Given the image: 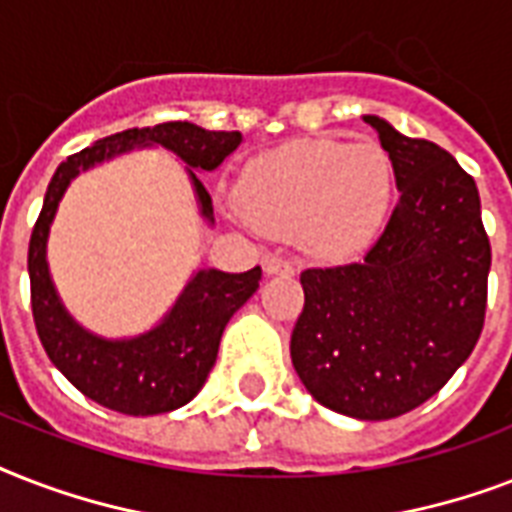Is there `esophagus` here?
Returning a JSON list of instances; mask_svg holds the SVG:
<instances>
[{
  "instance_id": "esophagus-1",
  "label": "esophagus",
  "mask_w": 512,
  "mask_h": 512,
  "mask_svg": "<svg viewBox=\"0 0 512 512\" xmlns=\"http://www.w3.org/2000/svg\"><path fill=\"white\" fill-rule=\"evenodd\" d=\"M263 271L268 276H276V273H295V263H289L287 257H265L263 260Z\"/></svg>"
}]
</instances>
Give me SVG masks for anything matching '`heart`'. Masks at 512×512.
Listing matches in <instances>:
<instances>
[{
    "mask_svg": "<svg viewBox=\"0 0 512 512\" xmlns=\"http://www.w3.org/2000/svg\"><path fill=\"white\" fill-rule=\"evenodd\" d=\"M249 223L295 233L321 257H345L372 241L393 199V164L377 140H297L252 159L236 185Z\"/></svg>",
    "mask_w": 512,
    "mask_h": 512,
    "instance_id": "b5f03b06",
    "label": "heart"
}]
</instances>
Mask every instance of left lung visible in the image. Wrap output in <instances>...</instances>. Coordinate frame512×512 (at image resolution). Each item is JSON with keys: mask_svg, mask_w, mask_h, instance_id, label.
Returning <instances> with one entry per match:
<instances>
[{"mask_svg": "<svg viewBox=\"0 0 512 512\" xmlns=\"http://www.w3.org/2000/svg\"><path fill=\"white\" fill-rule=\"evenodd\" d=\"M401 191L364 260L300 273L292 364L321 406L356 420L412 412L476 348L492 247L476 180L436 143L364 116Z\"/></svg>", "mask_w": 512, "mask_h": 512, "instance_id": "obj_1", "label": "left lung"}]
</instances>
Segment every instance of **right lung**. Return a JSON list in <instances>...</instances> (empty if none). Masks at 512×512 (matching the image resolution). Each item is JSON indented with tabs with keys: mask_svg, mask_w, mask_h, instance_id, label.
I'll return each mask as SVG.
<instances>
[{
	"mask_svg": "<svg viewBox=\"0 0 512 512\" xmlns=\"http://www.w3.org/2000/svg\"><path fill=\"white\" fill-rule=\"evenodd\" d=\"M241 143V132H209L191 122H164L143 130L116 132L68 156L52 175L28 241V279L36 335L66 380L106 409L148 417L188 404L215 366L220 337L231 316L260 287V265L247 273L196 271L159 327L132 340H103L76 324L60 303L47 268L52 217L79 172L127 154L132 148L162 146L185 162L201 215L212 223V196L193 170H215Z\"/></svg>",
	"mask_w": 512,
	"mask_h": 512,
	"instance_id": "add662e5",
	"label": "right lung"
}]
</instances>
